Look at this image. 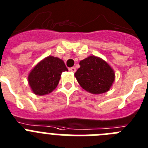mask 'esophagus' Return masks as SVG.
<instances>
[{
	"label": "esophagus",
	"mask_w": 148,
	"mask_h": 148,
	"mask_svg": "<svg viewBox=\"0 0 148 148\" xmlns=\"http://www.w3.org/2000/svg\"><path fill=\"white\" fill-rule=\"evenodd\" d=\"M69 71H70L71 72L74 73L76 71V69L74 68V67H72V68H70V69H69Z\"/></svg>",
	"instance_id": "34e87169"
}]
</instances>
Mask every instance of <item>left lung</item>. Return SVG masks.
<instances>
[{
  "label": "left lung",
  "mask_w": 148,
  "mask_h": 148,
  "mask_svg": "<svg viewBox=\"0 0 148 148\" xmlns=\"http://www.w3.org/2000/svg\"><path fill=\"white\" fill-rule=\"evenodd\" d=\"M74 76L79 86L89 93H105L111 88L115 74L107 62L98 56H89L79 62Z\"/></svg>",
  "instance_id": "1"
}]
</instances>
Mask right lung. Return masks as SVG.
Returning <instances> with one entry per match:
<instances>
[{"label": "right lung", "mask_w": 148, "mask_h": 148, "mask_svg": "<svg viewBox=\"0 0 148 148\" xmlns=\"http://www.w3.org/2000/svg\"><path fill=\"white\" fill-rule=\"evenodd\" d=\"M62 60L48 56L38 62L28 74V83L36 95H45L56 88L62 73L68 71Z\"/></svg>", "instance_id": "1"}]
</instances>
